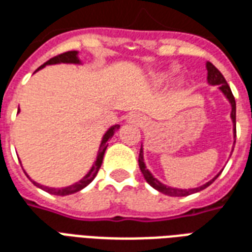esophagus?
I'll return each instance as SVG.
<instances>
[{"mask_svg":"<svg viewBox=\"0 0 252 252\" xmlns=\"http://www.w3.org/2000/svg\"><path fill=\"white\" fill-rule=\"evenodd\" d=\"M128 123H132V124H136V126H140L143 124L146 119H144V116L140 115V113H132V115L128 116Z\"/></svg>","mask_w":252,"mask_h":252,"instance_id":"obj_1","label":"esophagus"}]
</instances>
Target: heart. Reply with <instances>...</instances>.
<instances>
[{
	"label": "heart",
	"instance_id": "obj_1",
	"mask_svg": "<svg viewBox=\"0 0 252 252\" xmlns=\"http://www.w3.org/2000/svg\"><path fill=\"white\" fill-rule=\"evenodd\" d=\"M178 74V67H169L166 70H160V71H157L151 74V83L157 88H160V86H164L170 83Z\"/></svg>",
	"mask_w": 252,
	"mask_h": 252
}]
</instances>
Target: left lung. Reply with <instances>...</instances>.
I'll return each instance as SVG.
<instances>
[{
    "mask_svg": "<svg viewBox=\"0 0 252 252\" xmlns=\"http://www.w3.org/2000/svg\"><path fill=\"white\" fill-rule=\"evenodd\" d=\"M206 70H208V77H206L208 83L212 85V86H217L219 90L224 94V97L228 99V102L231 104V120H232L233 124V139H235V137H236V102H235V98H233L231 88L228 86L227 81H225V78L222 77L221 72L219 71L211 62H206ZM233 144H235V140H233ZM139 167H140V171H142L144 180L147 181L148 184L153 186L154 189H157L158 191H160V193H163V194L171 195V197H184V195H189L193 194V193H197V191H201V190H204L205 188H208V186L211 185L212 182L220 175V173H219L215 178H212L211 181H208L206 184L198 186V188H193V189H178V188H171V186L164 185L160 181L157 180V178L151 174V171L146 167L143 146L142 148H140V154H139Z\"/></svg>",
    "mask_w": 252,
    "mask_h": 252,
    "instance_id": "8db88e82",
    "label": "left lung"
}]
</instances>
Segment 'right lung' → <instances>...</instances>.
<instances>
[{
	"mask_svg": "<svg viewBox=\"0 0 252 252\" xmlns=\"http://www.w3.org/2000/svg\"><path fill=\"white\" fill-rule=\"evenodd\" d=\"M59 63H70V64H81V61H79V58H78V51H67L64 54H61V55H58V57L51 58L50 61H47L44 64H41L36 71H39L41 70L43 67L48 66V64H59ZM20 112V109H19ZM120 128L119 124H116V126H112L108 129V131L105 132L104 136H102V140H101V144H99L98 148V153H97V157H95V160H94L93 166H92V169L89 170V173L85 177H83L82 180H79L75 184H72L70 186H66V188H48V186L40 185V184H37L36 181L31 180L30 175L27 174V177L32 181V184L37 188H40L47 193H50V194H55V195H68L72 194V193H77L79 190H82L83 188H86V186L92 182V181L95 178V175L98 173L99 167H101V164H102V159H104V154L106 151V147H108V142H109L112 136L115 135V132L117 131Z\"/></svg>",
	"mask_w": 252,
	"mask_h": 252,
	"instance_id": "right-lung-1",
	"label": "right lung"
}]
</instances>
